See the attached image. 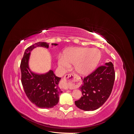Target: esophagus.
Here are the masks:
<instances>
[{"instance_id": "esophagus-1", "label": "esophagus", "mask_w": 134, "mask_h": 134, "mask_svg": "<svg viewBox=\"0 0 134 134\" xmlns=\"http://www.w3.org/2000/svg\"><path fill=\"white\" fill-rule=\"evenodd\" d=\"M75 80V77L72 74H68L64 76L62 81V88L68 89L74 86Z\"/></svg>"}]
</instances>
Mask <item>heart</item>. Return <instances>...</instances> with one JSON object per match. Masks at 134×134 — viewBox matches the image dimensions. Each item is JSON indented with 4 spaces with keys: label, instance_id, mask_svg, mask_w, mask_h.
<instances>
[{
    "label": "heart",
    "instance_id": "b5f03b06",
    "mask_svg": "<svg viewBox=\"0 0 134 134\" xmlns=\"http://www.w3.org/2000/svg\"><path fill=\"white\" fill-rule=\"evenodd\" d=\"M100 52L97 48L87 47H71L65 50L63 58L59 59V65L67 69L69 65H74L76 73L86 76L94 70L100 59Z\"/></svg>",
    "mask_w": 134,
    "mask_h": 134
}]
</instances>
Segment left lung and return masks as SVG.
Masks as SVG:
<instances>
[{"mask_svg":"<svg viewBox=\"0 0 134 134\" xmlns=\"http://www.w3.org/2000/svg\"><path fill=\"white\" fill-rule=\"evenodd\" d=\"M115 79L113 65L105 63L83 80L79 87L82 96L75 101L77 107L84 111H94L99 108L110 96Z\"/></svg>","mask_w":134,"mask_h":134,"instance_id":"left-lung-1","label":"left lung"}]
</instances>
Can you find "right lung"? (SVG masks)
<instances>
[{"label":"right lung","instance_id":"right-lung-1","mask_svg":"<svg viewBox=\"0 0 134 134\" xmlns=\"http://www.w3.org/2000/svg\"><path fill=\"white\" fill-rule=\"evenodd\" d=\"M58 44L51 43L52 46ZM37 47L48 48L49 43L39 42L26 48L20 65L21 82L27 97L32 103L41 108H51L58 103L59 95L63 93L59 87L61 78L56 76L52 70L39 74L30 69L31 52Z\"/></svg>","mask_w":134,"mask_h":134}]
</instances>
